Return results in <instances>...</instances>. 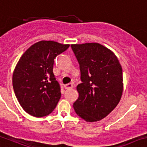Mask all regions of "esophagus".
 Instances as JSON below:
<instances>
[{
  "mask_svg": "<svg viewBox=\"0 0 147 147\" xmlns=\"http://www.w3.org/2000/svg\"><path fill=\"white\" fill-rule=\"evenodd\" d=\"M64 87H65V89H72V88L74 87V85H73V84L69 83V84H65V86H64Z\"/></svg>",
  "mask_w": 147,
  "mask_h": 147,
  "instance_id": "obj_1",
  "label": "esophagus"
}]
</instances>
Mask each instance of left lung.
<instances>
[{
    "label": "left lung",
    "mask_w": 147,
    "mask_h": 147,
    "mask_svg": "<svg viewBox=\"0 0 147 147\" xmlns=\"http://www.w3.org/2000/svg\"><path fill=\"white\" fill-rule=\"evenodd\" d=\"M80 65L82 83L75 112L86 122L105 118L118 105L123 91L121 65L112 50L97 42L72 44Z\"/></svg>",
    "instance_id": "obj_1"
}]
</instances>
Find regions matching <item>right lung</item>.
Returning a JSON list of instances; mask_svg holds the SVG:
<instances>
[{
  "mask_svg": "<svg viewBox=\"0 0 147 147\" xmlns=\"http://www.w3.org/2000/svg\"><path fill=\"white\" fill-rule=\"evenodd\" d=\"M69 46L42 40L30 46L19 58L12 82L15 95L28 114L40 118L55 108L61 93L53 74L54 59Z\"/></svg>",
  "mask_w": 147,
  "mask_h": 147,
  "instance_id": "1",
  "label": "right lung"
}]
</instances>
